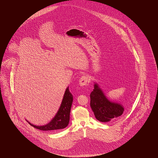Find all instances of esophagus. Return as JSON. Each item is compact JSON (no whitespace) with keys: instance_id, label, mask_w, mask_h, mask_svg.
Wrapping results in <instances>:
<instances>
[{"instance_id":"1","label":"esophagus","mask_w":158,"mask_h":158,"mask_svg":"<svg viewBox=\"0 0 158 158\" xmlns=\"http://www.w3.org/2000/svg\"><path fill=\"white\" fill-rule=\"evenodd\" d=\"M89 82V79L87 76H82L81 79H79V85L81 86H85L88 84V83Z\"/></svg>"}]
</instances>
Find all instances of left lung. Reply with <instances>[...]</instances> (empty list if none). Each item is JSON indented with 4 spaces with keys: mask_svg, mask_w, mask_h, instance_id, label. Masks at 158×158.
Masks as SVG:
<instances>
[{
    "mask_svg": "<svg viewBox=\"0 0 158 158\" xmlns=\"http://www.w3.org/2000/svg\"><path fill=\"white\" fill-rule=\"evenodd\" d=\"M90 105L96 118L101 122L107 123L120 118L124 111L123 106L110 101L97 83L90 95Z\"/></svg>",
    "mask_w": 158,
    "mask_h": 158,
    "instance_id": "8db88e82",
    "label": "left lung"
}]
</instances>
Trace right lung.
Returning a JSON list of instances; mask_svg holds the SVG:
<instances>
[{
	"label": "right lung",
	"mask_w": 158,
	"mask_h": 158,
	"mask_svg": "<svg viewBox=\"0 0 158 158\" xmlns=\"http://www.w3.org/2000/svg\"><path fill=\"white\" fill-rule=\"evenodd\" d=\"M72 102L73 95L70 92L69 87H68L64 94V97L63 98L59 111L56 114L55 117L49 123L44 126H38L33 125L28 121H27L32 127L43 131H54L56 130L64 128L66 127L69 124V122L70 120V109L72 107Z\"/></svg>",
	"instance_id": "1"
}]
</instances>
